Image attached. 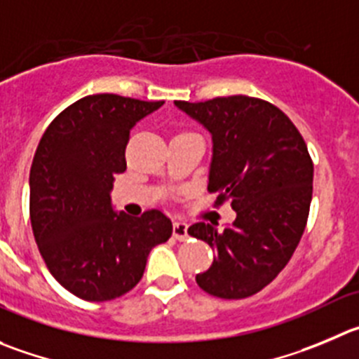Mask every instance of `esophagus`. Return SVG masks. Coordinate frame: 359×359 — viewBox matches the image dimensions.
<instances>
[{"mask_svg": "<svg viewBox=\"0 0 359 359\" xmlns=\"http://www.w3.org/2000/svg\"><path fill=\"white\" fill-rule=\"evenodd\" d=\"M172 236L176 238L177 241L189 240V225H187L185 222H174Z\"/></svg>", "mask_w": 359, "mask_h": 359, "instance_id": "obj_1", "label": "esophagus"}]
</instances>
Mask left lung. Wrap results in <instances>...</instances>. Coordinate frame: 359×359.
Returning a JSON list of instances; mask_svg holds the SVG:
<instances>
[{"instance_id": "obj_1", "label": "left lung", "mask_w": 359, "mask_h": 359, "mask_svg": "<svg viewBox=\"0 0 359 359\" xmlns=\"http://www.w3.org/2000/svg\"><path fill=\"white\" fill-rule=\"evenodd\" d=\"M174 105L210 132L208 190L236 211L224 231L204 222L189 227L190 236L217 254L196 282L217 298H248L285 268L302 240L312 201L309 149L291 119L259 98L234 95Z\"/></svg>"}]
</instances>
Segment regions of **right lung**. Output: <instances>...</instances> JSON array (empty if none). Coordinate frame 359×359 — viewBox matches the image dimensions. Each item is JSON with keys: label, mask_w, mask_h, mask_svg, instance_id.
<instances>
[{"label": "right lung", "mask_w": 359, "mask_h": 359, "mask_svg": "<svg viewBox=\"0 0 359 359\" xmlns=\"http://www.w3.org/2000/svg\"><path fill=\"white\" fill-rule=\"evenodd\" d=\"M163 102L90 95L53 119L29 170V217L54 278L86 302H109L139 284L153 247L172 224L158 210L116 211L114 176L125 172L130 130Z\"/></svg>", "instance_id": "add662e5"}]
</instances>
